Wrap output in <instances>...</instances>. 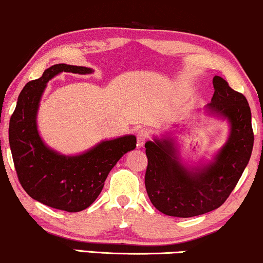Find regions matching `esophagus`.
<instances>
[{"instance_id": "obj_1", "label": "esophagus", "mask_w": 263, "mask_h": 263, "mask_svg": "<svg viewBox=\"0 0 263 263\" xmlns=\"http://www.w3.org/2000/svg\"><path fill=\"white\" fill-rule=\"evenodd\" d=\"M136 139H138V147H143L145 145V142L147 141V139H148V132L146 130L145 128H141L139 129L138 133H136Z\"/></svg>"}]
</instances>
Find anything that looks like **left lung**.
Listing matches in <instances>:
<instances>
[{"mask_svg": "<svg viewBox=\"0 0 263 263\" xmlns=\"http://www.w3.org/2000/svg\"><path fill=\"white\" fill-rule=\"evenodd\" d=\"M213 86L207 110L226 118L231 127L228 141L213 161L189 168L179 160L172 140L154 139L145 145L147 194L153 206L170 217H196L220 207L235 189L253 152L254 133L247 98L217 75Z\"/></svg>", "mask_w": 263, "mask_h": 263, "instance_id": "obj_1", "label": "left lung"}]
</instances>
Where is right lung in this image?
I'll use <instances>...</instances> for the list:
<instances>
[{
  "label": "right lung",
  "instance_id": "right-lung-1",
  "mask_svg": "<svg viewBox=\"0 0 263 263\" xmlns=\"http://www.w3.org/2000/svg\"><path fill=\"white\" fill-rule=\"evenodd\" d=\"M62 71L91 74L93 70L60 63L27 82L10 117L9 145L20 184L32 199L56 210L80 212L95 202L111 168L136 147V138L106 140L79 156H63L49 148L39 136L37 112L48 81Z\"/></svg>",
  "mask_w": 263,
  "mask_h": 263
}]
</instances>
